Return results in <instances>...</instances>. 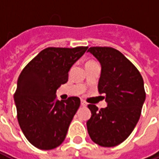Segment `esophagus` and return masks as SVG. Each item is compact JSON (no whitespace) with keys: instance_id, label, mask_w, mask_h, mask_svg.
I'll return each instance as SVG.
<instances>
[{"instance_id":"34e87169","label":"esophagus","mask_w":159,"mask_h":159,"mask_svg":"<svg viewBox=\"0 0 159 159\" xmlns=\"http://www.w3.org/2000/svg\"><path fill=\"white\" fill-rule=\"evenodd\" d=\"M81 105H82L83 107H86L87 103H86V102H85V101H84V100H81Z\"/></svg>"}]
</instances>
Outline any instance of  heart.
Masks as SVG:
<instances>
[{"label": "heart", "instance_id": "heart-1", "mask_svg": "<svg viewBox=\"0 0 159 159\" xmlns=\"http://www.w3.org/2000/svg\"><path fill=\"white\" fill-rule=\"evenodd\" d=\"M93 62V61H89V62H88V63H92Z\"/></svg>", "mask_w": 159, "mask_h": 159}]
</instances>
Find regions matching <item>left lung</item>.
<instances>
[{
    "label": "left lung",
    "instance_id": "8db88e82",
    "mask_svg": "<svg viewBox=\"0 0 159 159\" xmlns=\"http://www.w3.org/2000/svg\"><path fill=\"white\" fill-rule=\"evenodd\" d=\"M101 66L98 90L106 95L107 107L88 106L92 116L87 122L91 140L101 147H111L126 140L140 119L146 100L143 78L136 67L118 50L92 47ZM105 98V97H103Z\"/></svg>",
    "mask_w": 159,
    "mask_h": 159
}]
</instances>
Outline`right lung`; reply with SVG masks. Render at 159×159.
<instances>
[{
	"instance_id": "1",
	"label": "right lung",
	"mask_w": 159,
	"mask_h": 159,
	"mask_svg": "<svg viewBox=\"0 0 159 159\" xmlns=\"http://www.w3.org/2000/svg\"><path fill=\"white\" fill-rule=\"evenodd\" d=\"M87 49L88 47L43 49L20 73L14 93L18 121L34 147L51 150L66 139L80 99L72 96L59 101L56 91L67 83L71 66Z\"/></svg>"
}]
</instances>
